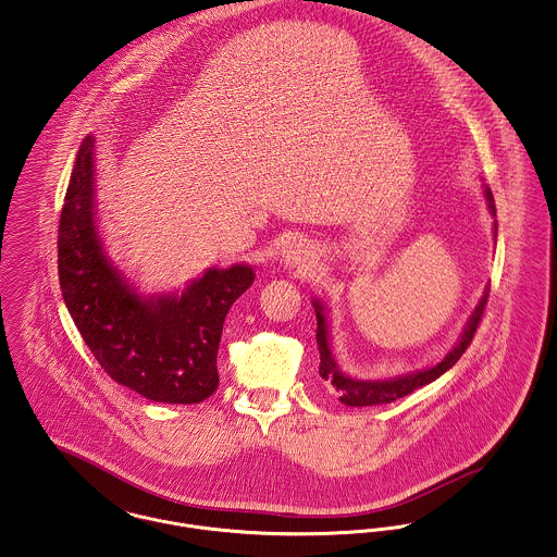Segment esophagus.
Listing matches in <instances>:
<instances>
[{
    "instance_id": "esophagus-1",
    "label": "esophagus",
    "mask_w": 557,
    "mask_h": 557,
    "mask_svg": "<svg viewBox=\"0 0 557 557\" xmlns=\"http://www.w3.org/2000/svg\"><path fill=\"white\" fill-rule=\"evenodd\" d=\"M313 259V252L309 248V244H302V242H295L290 244L286 250H284V262L286 267H300V264H307Z\"/></svg>"
}]
</instances>
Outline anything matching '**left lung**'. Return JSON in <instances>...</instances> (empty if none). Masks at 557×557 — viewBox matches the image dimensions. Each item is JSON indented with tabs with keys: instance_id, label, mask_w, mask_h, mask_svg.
Instances as JSON below:
<instances>
[{
	"instance_id": "left-lung-1",
	"label": "left lung",
	"mask_w": 557,
	"mask_h": 557,
	"mask_svg": "<svg viewBox=\"0 0 557 557\" xmlns=\"http://www.w3.org/2000/svg\"><path fill=\"white\" fill-rule=\"evenodd\" d=\"M484 194H486V201H488V210H491L492 216H496V208H494V197H492L491 189L486 187ZM494 239H496V221H494ZM486 302H488V290L484 293L480 305L471 313V318H469L467 326L462 330L457 345L446 354V358L440 361V363L425 368V370H419V372H412V374L389 379V381H360V379L347 376L345 372L338 370L336 360L332 356V349H330L326 307H324L322 300H313L315 318H318L315 338H318V349H320V376H322V381L326 383L332 392L338 393V399L345 406H376V404L395 401V399H399V397H404V395H408V393H412L414 389L423 387V385H429L431 381L440 379L446 370H450L460 360V356L471 345V341L475 336V330H478L480 322H482Z\"/></svg>"
}]
</instances>
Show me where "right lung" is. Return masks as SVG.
Segmentation results:
<instances>
[{"mask_svg":"<svg viewBox=\"0 0 557 557\" xmlns=\"http://www.w3.org/2000/svg\"><path fill=\"white\" fill-rule=\"evenodd\" d=\"M95 138L79 145L59 225L66 309L100 368L147 399L197 404L219 387L216 354L231 305L252 282L250 264L208 269L181 295H138L107 259L95 210Z\"/></svg>","mask_w":557,"mask_h":557,"instance_id":"obj_1","label":"right lung"}]
</instances>
